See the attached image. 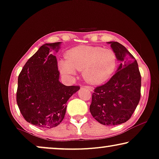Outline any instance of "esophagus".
Returning <instances> with one entry per match:
<instances>
[{"label":"esophagus","mask_w":159,"mask_h":159,"mask_svg":"<svg viewBox=\"0 0 159 159\" xmlns=\"http://www.w3.org/2000/svg\"><path fill=\"white\" fill-rule=\"evenodd\" d=\"M85 88L86 89H89V91H93V89L92 88V87H91V86H84Z\"/></svg>","instance_id":"34e87169"}]
</instances>
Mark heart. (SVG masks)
Instances as JSON below:
<instances>
[{
    "label": "heart",
    "mask_w": 159,
    "mask_h": 159,
    "mask_svg": "<svg viewBox=\"0 0 159 159\" xmlns=\"http://www.w3.org/2000/svg\"><path fill=\"white\" fill-rule=\"evenodd\" d=\"M117 57L111 49L98 46H78L68 50L66 60H60L62 75L71 77L82 71L84 80L93 85L102 84L111 77L117 68Z\"/></svg>",
    "instance_id": "heart-1"
}]
</instances>
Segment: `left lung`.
<instances>
[{
    "instance_id": "1",
    "label": "left lung",
    "mask_w": 159,
    "mask_h": 159,
    "mask_svg": "<svg viewBox=\"0 0 159 159\" xmlns=\"http://www.w3.org/2000/svg\"><path fill=\"white\" fill-rule=\"evenodd\" d=\"M107 43L122 62L108 82L94 89L90 112L99 123L117 125L131 117L139 103L141 76L135 57L122 44Z\"/></svg>"
}]
</instances>
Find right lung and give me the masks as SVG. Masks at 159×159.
I'll list each match as a JSON object with an SVG mask.
<instances>
[{"mask_svg": "<svg viewBox=\"0 0 159 159\" xmlns=\"http://www.w3.org/2000/svg\"><path fill=\"white\" fill-rule=\"evenodd\" d=\"M61 42L42 45L24 65L18 78L16 102L26 121L35 126L52 128L64 119L67 102L79 86L60 82L56 57Z\"/></svg>", "mask_w": 159, "mask_h": 159, "instance_id": "obj_1", "label": "right lung"}]
</instances>
